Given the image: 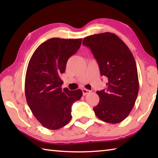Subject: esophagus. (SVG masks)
<instances>
[{"mask_svg":"<svg viewBox=\"0 0 158 158\" xmlns=\"http://www.w3.org/2000/svg\"><path fill=\"white\" fill-rule=\"evenodd\" d=\"M82 92H83V95H86L87 94H89V93H90V90H88V89H82Z\"/></svg>","mask_w":158,"mask_h":158,"instance_id":"esophagus-1","label":"esophagus"}]
</instances>
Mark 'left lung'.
Segmentation results:
<instances>
[{
  "mask_svg": "<svg viewBox=\"0 0 158 158\" xmlns=\"http://www.w3.org/2000/svg\"><path fill=\"white\" fill-rule=\"evenodd\" d=\"M83 44L89 47L100 68L107 78L106 89L96 93L100 102L93 110L98 118L109 123H118L132 111L139 92L136 62L129 48L111 33L85 37Z\"/></svg>",
  "mask_w": 158,
  "mask_h": 158,
  "instance_id": "obj_1",
  "label": "left lung"
}]
</instances>
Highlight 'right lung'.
Returning a JSON list of instances; mask_svg holds the SVG:
<instances>
[{
	"label": "right lung",
	"instance_id": "1",
	"mask_svg": "<svg viewBox=\"0 0 158 158\" xmlns=\"http://www.w3.org/2000/svg\"><path fill=\"white\" fill-rule=\"evenodd\" d=\"M82 39L54 37L42 43L29 60L25 94L32 113L42 125L58 130L70 121L73 104L81 99V90L62 89L60 76L69 58L80 48Z\"/></svg>",
	"mask_w": 158,
	"mask_h": 158
}]
</instances>
